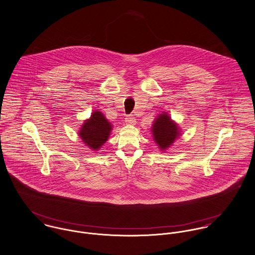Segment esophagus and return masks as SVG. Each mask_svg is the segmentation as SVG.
Here are the masks:
<instances>
[{"label": "esophagus", "instance_id": "esophagus-1", "mask_svg": "<svg viewBox=\"0 0 255 255\" xmlns=\"http://www.w3.org/2000/svg\"><path fill=\"white\" fill-rule=\"evenodd\" d=\"M125 122H126V124H128V125H134V124H136V118L135 117H133V116H127L126 118H125Z\"/></svg>", "mask_w": 255, "mask_h": 255}]
</instances>
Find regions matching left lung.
Instances as JSON below:
<instances>
[{
  "label": "left lung",
  "mask_w": 255,
  "mask_h": 255,
  "mask_svg": "<svg viewBox=\"0 0 255 255\" xmlns=\"http://www.w3.org/2000/svg\"><path fill=\"white\" fill-rule=\"evenodd\" d=\"M151 132L153 140L160 150L167 149L181 135L177 123H175L166 113H162L155 118Z\"/></svg>",
  "instance_id": "8db88e82"
}]
</instances>
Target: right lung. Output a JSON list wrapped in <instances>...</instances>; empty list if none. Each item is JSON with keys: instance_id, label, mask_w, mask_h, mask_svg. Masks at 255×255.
Returning a JSON list of instances; mask_svg holds the SVG:
<instances>
[{"instance_id": "1", "label": "right lung", "mask_w": 255, "mask_h": 255, "mask_svg": "<svg viewBox=\"0 0 255 255\" xmlns=\"http://www.w3.org/2000/svg\"><path fill=\"white\" fill-rule=\"evenodd\" d=\"M113 126L101 112L95 111L89 119L85 120L79 130V136L84 143L93 150H98L108 141Z\"/></svg>"}]
</instances>
